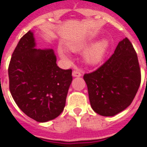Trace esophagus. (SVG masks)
I'll return each mask as SVG.
<instances>
[{"label": "esophagus", "mask_w": 147, "mask_h": 147, "mask_svg": "<svg viewBox=\"0 0 147 147\" xmlns=\"http://www.w3.org/2000/svg\"><path fill=\"white\" fill-rule=\"evenodd\" d=\"M82 71L80 69H76L72 71V76L74 77H80V76H82Z\"/></svg>", "instance_id": "obj_1"}]
</instances>
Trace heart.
<instances>
[{
  "instance_id": "obj_1",
  "label": "heart",
  "mask_w": 147,
  "mask_h": 147,
  "mask_svg": "<svg viewBox=\"0 0 147 147\" xmlns=\"http://www.w3.org/2000/svg\"><path fill=\"white\" fill-rule=\"evenodd\" d=\"M108 42L107 40H100L97 43L90 47L85 53V59L89 64H97L102 59L105 53L107 50ZM86 47V43H79V44L72 45L70 47V49L73 52H79ZM60 55L63 59H68V55L63 50L59 51Z\"/></svg>"
}]
</instances>
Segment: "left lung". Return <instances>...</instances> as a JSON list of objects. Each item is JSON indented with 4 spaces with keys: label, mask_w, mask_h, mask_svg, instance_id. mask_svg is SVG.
<instances>
[{
    "label": "left lung",
    "mask_w": 147,
    "mask_h": 147,
    "mask_svg": "<svg viewBox=\"0 0 147 147\" xmlns=\"http://www.w3.org/2000/svg\"><path fill=\"white\" fill-rule=\"evenodd\" d=\"M92 109L102 116H114L132 103L141 82L138 58L126 37L114 54L95 71L84 75Z\"/></svg>",
    "instance_id": "1"
}]
</instances>
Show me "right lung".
Returning a JSON list of instances; mask_svg holds the SVG:
<instances>
[{
	"label": "right lung",
	"mask_w": 147,
	"mask_h": 147,
	"mask_svg": "<svg viewBox=\"0 0 147 147\" xmlns=\"http://www.w3.org/2000/svg\"><path fill=\"white\" fill-rule=\"evenodd\" d=\"M34 47L33 33L28 31L10 59L9 88L24 114L38 122H47L63 111L72 71L57 66L53 49Z\"/></svg>",
	"instance_id": "right-lung-1"
}]
</instances>
